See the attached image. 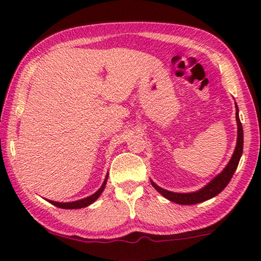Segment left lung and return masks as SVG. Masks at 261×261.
Segmentation results:
<instances>
[{
    "label": "left lung",
    "instance_id": "1",
    "mask_svg": "<svg viewBox=\"0 0 261 261\" xmlns=\"http://www.w3.org/2000/svg\"><path fill=\"white\" fill-rule=\"evenodd\" d=\"M235 108H237V113H235V117H237V123H238V139H237V146H235L234 153L231 155L229 163L227 164V166L217 174L216 177H214L208 184L204 185L202 189L195 191V192H172L165 189L160 188L159 185H156L154 181L151 179L152 187L159 192L160 195H163L164 197L169 199L171 202L178 203V204L183 205H190V204H197V203L208 201V199L215 197L227 187L229 183L231 177L237 170L240 162V158L242 155V149H244V130H242V124L240 122V117H239V108L235 103Z\"/></svg>",
    "mask_w": 261,
    "mask_h": 261
}]
</instances>
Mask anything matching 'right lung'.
I'll return each instance as SVG.
<instances>
[{"mask_svg":"<svg viewBox=\"0 0 261 261\" xmlns=\"http://www.w3.org/2000/svg\"><path fill=\"white\" fill-rule=\"evenodd\" d=\"M107 180H108V173H107V176L105 178V181H103V184L101 185V188L98 189L97 191L95 192V194H92L91 196H89V197H85L83 199H78V201H73V202H56V201H47L51 203V204L58 206V208H62V209H80V208H85V206L90 205L94 203L96 199H97L101 194L105 190L106 188V184H107Z\"/></svg>","mask_w":261,"mask_h":261,"instance_id":"right-lung-1","label":"right lung"}]
</instances>
